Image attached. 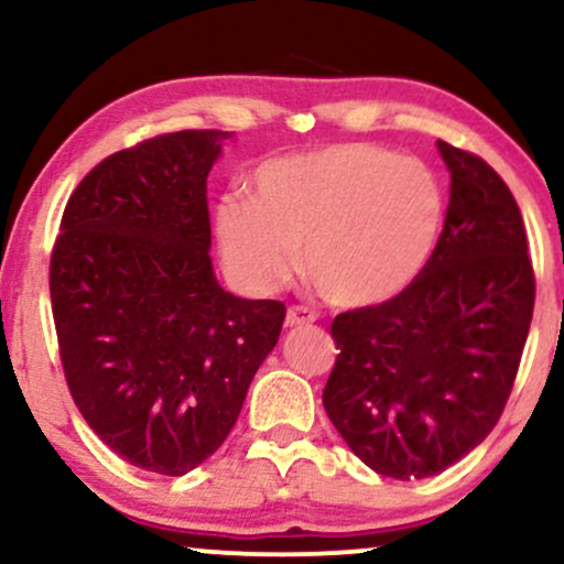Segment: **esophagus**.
I'll return each instance as SVG.
<instances>
[{"label": "esophagus", "mask_w": 564, "mask_h": 564, "mask_svg": "<svg viewBox=\"0 0 564 564\" xmlns=\"http://www.w3.org/2000/svg\"><path fill=\"white\" fill-rule=\"evenodd\" d=\"M315 323V313L307 307H289L286 313V328H302V326H313Z\"/></svg>", "instance_id": "obj_1"}]
</instances>
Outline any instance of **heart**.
<instances>
[{
  "instance_id": "obj_1",
  "label": "heart",
  "mask_w": 564,
  "mask_h": 564,
  "mask_svg": "<svg viewBox=\"0 0 564 564\" xmlns=\"http://www.w3.org/2000/svg\"><path fill=\"white\" fill-rule=\"evenodd\" d=\"M445 225L443 183L424 161L368 142L291 153L257 166L251 196H225L217 236L249 286L304 273L336 307L392 302L424 273Z\"/></svg>"
}]
</instances>
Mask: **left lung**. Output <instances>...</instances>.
Listing matches in <instances>:
<instances>
[{"label": "left lung", "mask_w": 564, "mask_h": 564, "mask_svg": "<svg viewBox=\"0 0 564 564\" xmlns=\"http://www.w3.org/2000/svg\"><path fill=\"white\" fill-rule=\"evenodd\" d=\"M451 172L440 243L392 302L336 315L323 405L349 451L394 480L448 469L507 405L535 278L514 196L475 153L437 140Z\"/></svg>", "instance_id": "left-lung-1"}]
</instances>
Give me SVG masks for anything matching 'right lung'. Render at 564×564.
Wrapping results in <instances>:
<instances>
[{"label": "right lung", "instance_id": "right-lung-1", "mask_svg": "<svg viewBox=\"0 0 564 564\" xmlns=\"http://www.w3.org/2000/svg\"><path fill=\"white\" fill-rule=\"evenodd\" d=\"M230 132L159 134L70 193L50 296L70 398L132 467L180 477L230 435L286 307L212 268L206 177Z\"/></svg>", "mask_w": 564, "mask_h": 564}]
</instances>
